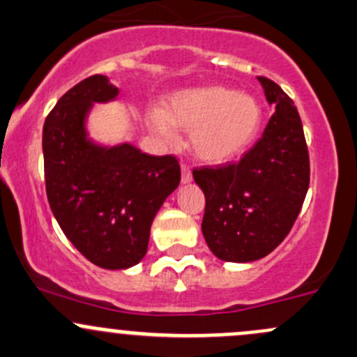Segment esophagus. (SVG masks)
Listing matches in <instances>:
<instances>
[{
	"mask_svg": "<svg viewBox=\"0 0 357 357\" xmlns=\"http://www.w3.org/2000/svg\"><path fill=\"white\" fill-rule=\"evenodd\" d=\"M191 179H193L191 169L186 166V164H181V181L185 183V185H188V183H191Z\"/></svg>",
	"mask_w": 357,
	"mask_h": 357,
	"instance_id": "obj_1",
	"label": "esophagus"
}]
</instances>
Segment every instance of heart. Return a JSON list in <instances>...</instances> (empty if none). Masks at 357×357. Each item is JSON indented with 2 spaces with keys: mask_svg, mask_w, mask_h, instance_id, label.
I'll use <instances>...</instances> for the list:
<instances>
[{
  "mask_svg": "<svg viewBox=\"0 0 357 357\" xmlns=\"http://www.w3.org/2000/svg\"><path fill=\"white\" fill-rule=\"evenodd\" d=\"M261 121L264 111L253 96L220 85L178 90L164 111L155 107L147 114L150 131L160 138L174 140V126L190 131L195 155L212 164L241 155L257 138Z\"/></svg>",
  "mask_w": 357,
  "mask_h": 357,
  "instance_id": "obj_1",
  "label": "heart"
}]
</instances>
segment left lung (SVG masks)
I'll list each match as a JSON object with an SVG mask.
<instances>
[{
  "mask_svg": "<svg viewBox=\"0 0 357 357\" xmlns=\"http://www.w3.org/2000/svg\"><path fill=\"white\" fill-rule=\"evenodd\" d=\"M275 112L238 164L195 169L205 195L202 232L213 255L248 264L267 257L289 234L310 186V157L294 102L275 82L258 77Z\"/></svg>",
  "mask_w": 357,
  "mask_h": 357,
  "instance_id": "8db88e82",
  "label": "left lung"
}]
</instances>
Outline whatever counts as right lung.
I'll return each mask as SVG.
<instances>
[{
	"label": "right lung",
	"instance_id": "1",
	"mask_svg": "<svg viewBox=\"0 0 357 357\" xmlns=\"http://www.w3.org/2000/svg\"><path fill=\"white\" fill-rule=\"evenodd\" d=\"M118 96L104 75L85 78L58 100L43 130L52 213L73 246L107 270L130 268L145 257L153 217L181 179L176 157L147 155L131 144L106 147L89 137L93 104Z\"/></svg>",
	"mask_w": 357,
	"mask_h": 357
}]
</instances>
